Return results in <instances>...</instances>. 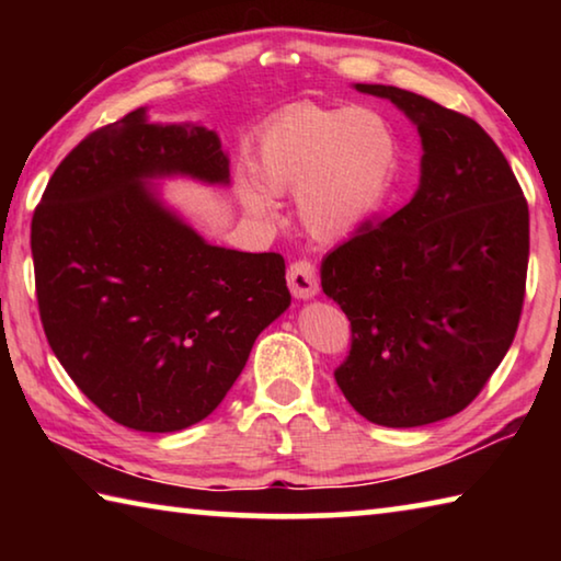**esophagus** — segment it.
<instances>
[{
    "label": "esophagus",
    "mask_w": 561,
    "mask_h": 561,
    "mask_svg": "<svg viewBox=\"0 0 561 561\" xmlns=\"http://www.w3.org/2000/svg\"><path fill=\"white\" fill-rule=\"evenodd\" d=\"M289 289L297 299H311L319 291V277L317 267L309 260H297L289 264L287 270Z\"/></svg>",
    "instance_id": "34e87169"
}]
</instances>
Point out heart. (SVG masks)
Instances as JSON below:
<instances>
[{"mask_svg":"<svg viewBox=\"0 0 561 561\" xmlns=\"http://www.w3.org/2000/svg\"><path fill=\"white\" fill-rule=\"evenodd\" d=\"M391 123L374 108L291 103L257 130L250 148L253 180L237 193L247 215L277 217L272 195L294 193L299 222L317 240H339L381 203L396 173Z\"/></svg>","mask_w":561,"mask_h":561,"instance_id":"b5f03b06","label":"heart"}]
</instances>
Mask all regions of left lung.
I'll return each instance as SVG.
<instances>
[{"label": "left lung", "mask_w": 561, "mask_h": 561, "mask_svg": "<svg viewBox=\"0 0 561 561\" xmlns=\"http://www.w3.org/2000/svg\"><path fill=\"white\" fill-rule=\"evenodd\" d=\"M421 133V185L321 262V289L351 321L334 378L354 411L415 428L468 408L515 339L525 301L529 210L515 173L472 118L381 83Z\"/></svg>", "instance_id": "left-lung-1"}]
</instances>
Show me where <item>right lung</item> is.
I'll list each match as a JSON object with an SVG mask.
<instances>
[{
  "instance_id": "obj_1",
  "label": "right lung",
  "mask_w": 561,
  "mask_h": 561,
  "mask_svg": "<svg viewBox=\"0 0 561 561\" xmlns=\"http://www.w3.org/2000/svg\"><path fill=\"white\" fill-rule=\"evenodd\" d=\"M170 175L227 185L230 160L215 130L136 108L61 160L32 220L51 351L93 405L144 433L210 415L291 304L282 254L205 242L150 185Z\"/></svg>"
}]
</instances>
